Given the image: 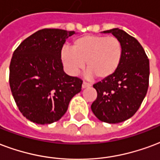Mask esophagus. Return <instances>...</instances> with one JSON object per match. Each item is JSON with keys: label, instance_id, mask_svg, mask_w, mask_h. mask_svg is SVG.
<instances>
[{"label": "esophagus", "instance_id": "1", "mask_svg": "<svg viewBox=\"0 0 160 160\" xmlns=\"http://www.w3.org/2000/svg\"><path fill=\"white\" fill-rule=\"evenodd\" d=\"M89 86H91L90 83H88V82H82V88H87V87H89Z\"/></svg>", "mask_w": 160, "mask_h": 160}]
</instances>
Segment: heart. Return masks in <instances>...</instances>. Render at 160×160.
Listing matches in <instances>:
<instances>
[{"label":"heart","mask_w":160,"mask_h":160,"mask_svg":"<svg viewBox=\"0 0 160 160\" xmlns=\"http://www.w3.org/2000/svg\"><path fill=\"white\" fill-rule=\"evenodd\" d=\"M72 50L65 48L61 53L64 65L71 74L76 75L84 67L88 77L105 79L117 72L123 56V46L117 37L85 35L72 43Z\"/></svg>","instance_id":"b5f03b06"}]
</instances>
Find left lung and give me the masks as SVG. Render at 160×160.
<instances>
[{
    "label": "left lung",
    "mask_w": 160,
    "mask_h": 160,
    "mask_svg": "<svg viewBox=\"0 0 160 160\" xmlns=\"http://www.w3.org/2000/svg\"><path fill=\"white\" fill-rule=\"evenodd\" d=\"M103 33H112L121 42L123 56L117 72L94 83L97 98L91 110L98 119L118 123L136 113L144 100L149 83V59L135 37L114 28Z\"/></svg>",
    "instance_id": "8db88e82"
}]
</instances>
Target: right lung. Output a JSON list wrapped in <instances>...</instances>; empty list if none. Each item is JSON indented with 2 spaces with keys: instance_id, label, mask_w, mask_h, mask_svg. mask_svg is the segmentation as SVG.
I'll list each match as a JSON object with an SVG mask.
<instances>
[{
  "instance_id": "add662e5",
  "label": "right lung",
  "mask_w": 160,
  "mask_h": 160,
  "mask_svg": "<svg viewBox=\"0 0 160 160\" xmlns=\"http://www.w3.org/2000/svg\"><path fill=\"white\" fill-rule=\"evenodd\" d=\"M75 31L42 29L20 43L12 57L9 84L24 117L39 124L56 122L66 113L82 81L63 70L61 49Z\"/></svg>"
}]
</instances>
